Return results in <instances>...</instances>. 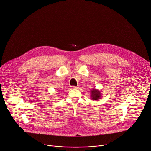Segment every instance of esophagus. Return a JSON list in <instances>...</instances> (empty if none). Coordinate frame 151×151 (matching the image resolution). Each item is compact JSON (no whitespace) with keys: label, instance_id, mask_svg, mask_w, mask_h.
Listing matches in <instances>:
<instances>
[{"label":"esophagus","instance_id":"34e87169","mask_svg":"<svg viewBox=\"0 0 151 151\" xmlns=\"http://www.w3.org/2000/svg\"><path fill=\"white\" fill-rule=\"evenodd\" d=\"M78 87L76 86H71V89H77Z\"/></svg>","mask_w":151,"mask_h":151}]
</instances>
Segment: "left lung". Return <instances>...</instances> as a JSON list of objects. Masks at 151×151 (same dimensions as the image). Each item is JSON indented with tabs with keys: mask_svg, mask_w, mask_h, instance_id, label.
<instances>
[{
	"mask_svg": "<svg viewBox=\"0 0 151 151\" xmlns=\"http://www.w3.org/2000/svg\"><path fill=\"white\" fill-rule=\"evenodd\" d=\"M102 97L101 93L99 90L94 88L91 89V98L93 100H99Z\"/></svg>",
	"mask_w": 151,
	"mask_h": 151,
	"instance_id": "obj_1",
	"label": "left lung"
}]
</instances>
